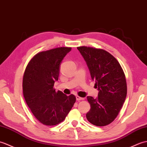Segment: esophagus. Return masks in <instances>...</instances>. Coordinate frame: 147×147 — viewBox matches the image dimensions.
Listing matches in <instances>:
<instances>
[{"instance_id": "34e87169", "label": "esophagus", "mask_w": 147, "mask_h": 147, "mask_svg": "<svg viewBox=\"0 0 147 147\" xmlns=\"http://www.w3.org/2000/svg\"><path fill=\"white\" fill-rule=\"evenodd\" d=\"M76 99H77V100H84V99L82 98V97H79V96H76Z\"/></svg>"}]
</instances>
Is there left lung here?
Returning a JSON list of instances; mask_svg holds the SVG:
<instances>
[{
	"label": "left lung",
	"mask_w": 147,
	"mask_h": 147,
	"mask_svg": "<svg viewBox=\"0 0 147 147\" xmlns=\"http://www.w3.org/2000/svg\"><path fill=\"white\" fill-rule=\"evenodd\" d=\"M86 61L92 80L99 90L98 97L87 96L90 104L86 118L92 125L104 126L118 116L127 94L125 75L116 58L102 49L77 47Z\"/></svg>",
	"instance_id": "1"
}]
</instances>
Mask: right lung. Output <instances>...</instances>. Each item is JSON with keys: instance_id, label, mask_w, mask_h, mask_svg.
<instances>
[{"instance_id": "obj_1", "label": "right lung", "mask_w": 147, "mask_h": 147, "mask_svg": "<svg viewBox=\"0 0 147 147\" xmlns=\"http://www.w3.org/2000/svg\"><path fill=\"white\" fill-rule=\"evenodd\" d=\"M71 49L60 47L40 52L26 68L22 80L24 99L35 118L45 125L62 122L76 102L73 94L67 96L53 88L61 61Z\"/></svg>"}]
</instances>
